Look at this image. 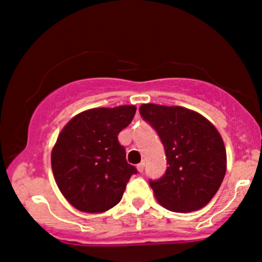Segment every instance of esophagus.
Instances as JSON below:
<instances>
[{"label":"esophagus","instance_id":"obj_1","mask_svg":"<svg viewBox=\"0 0 262 262\" xmlns=\"http://www.w3.org/2000/svg\"><path fill=\"white\" fill-rule=\"evenodd\" d=\"M137 169H138V171H139V172H143V171H144V161H141L140 164H138Z\"/></svg>","mask_w":262,"mask_h":262}]
</instances>
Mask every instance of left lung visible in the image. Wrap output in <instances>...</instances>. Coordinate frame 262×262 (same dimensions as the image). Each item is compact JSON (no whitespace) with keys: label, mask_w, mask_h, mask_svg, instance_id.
Masks as SVG:
<instances>
[{"label":"left lung","mask_w":262,"mask_h":262,"mask_svg":"<svg viewBox=\"0 0 262 262\" xmlns=\"http://www.w3.org/2000/svg\"><path fill=\"white\" fill-rule=\"evenodd\" d=\"M139 112L160 137L169 165L160 180L149 181L158 202L177 213L203 208L227 171V151L217 128L185 107L146 103Z\"/></svg>","instance_id":"8db88e82"}]
</instances>
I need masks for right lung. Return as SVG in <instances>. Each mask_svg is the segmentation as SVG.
<instances>
[{
  "label": "right lung",
  "mask_w": 262,
  "mask_h": 262,
  "mask_svg": "<svg viewBox=\"0 0 262 262\" xmlns=\"http://www.w3.org/2000/svg\"><path fill=\"white\" fill-rule=\"evenodd\" d=\"M137 107L92 108L71 118L52 150L56 185L81 212L102 213L122 200L137 169L125 160L118 134L128 127Z\"/></svg>",
  "instance_id": "obj_1"
}]
</instances>
